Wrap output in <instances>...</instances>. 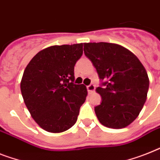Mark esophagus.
Returning a JSON list of instances; mask_svg holds the SVG:
<instances>
[{
    "label": "esophagus",
    "mask_w": 160,
    "mask_h": 160,
    "mask_svg": "<svg viewBox=\"0 0 160 160\" xmlns=\"http://www.w3.org/2000/svg\"><path fill=\"white\" fill-rule=\"evenodd\" d=\"M87 88H88V91L90 94H91V93H93L95 91V89H96V88H95V86L93 85V84H91V85L88 86V87H87Z\"/></svg>",
    "instance_id": "obj_1"
}]
</instances>
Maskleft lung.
<instances>
[{
	"instance_id": "left-lung-1",
	"label": "left lung",
	"mask_w": 160,
	"mask_h": 160,
	"mask_svg": "<svg viewBox=\"0 0 160 160\" xmlns=\"http://www.w3.org/2000/svg\"><path fill=\"white\" fill-rule=\"evenodd\" d=\"M84 53L105 81L103 88L96 89L102 98L95 107L96 117L109 128H126L139 115L147 98L146 68L132 51L114 43H84Z\"/></svg>"
}]
</instances>
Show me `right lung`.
<instances>
[{
	"instance_id": "obj_1",
	"label": "right lung",
	"mask_w": 160,
	"mask_h": 160,
	"mask_svg": "<svg viewBox=\"0 0 160 160\" xmlns=\"http://www.w3.org/2000/svg\"><path fill=\"white\" fill-rule=\"evenodd\" d=\"M82 43L51 46L40 51L25 68L21 93L30 114L49 132H63L77 122L88 90L74 84V65Z\"/></svg>"
}]
</instances>
